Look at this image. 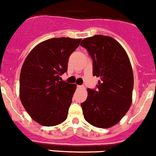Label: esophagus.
Returning <instances> with one entry per match:
<instances>
[{
    "label": "esophagus",
    "instance_id": "1",
    "mask_svg": "<svg viewBox=\"0 0 156 156\" xmlns=\"http://www.w3.org/2000/svg\"><path fill=\"white\" fill-rule=\"evenodd\" d=\"M77 88L78 89H84L83 86H77Z\"/></svg>",
    "mask_w": 156,
    "mask_h": 156
}]
</instances>
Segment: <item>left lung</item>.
Wrapping results in <instances>:
<instances>
[{
    "label": "left lung",
    "instance_id": "8db88e82",
    "mask_svg": "<svg viewBox=\"0 0 156 156\" xmlns=\"http://www.w3.org/2000/svg\"><path fill=\"white\" fill-rule=\"evenodd\" d=\"M80 45L93 59V76L99 77L97 90L87 89L81 103L86 121L97 128H110L126 115L133 101L134 78L131 63L121 44L109 36L85 38Z\"/></svg>",
    "mask_w": 156,
    "mask_h": 156
}]
</instances>
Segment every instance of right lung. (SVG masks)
Masks as SVG:
<instances>
[{
	"label": "right lung",
	"instance_id": "obj_1",
	"mask_svg": "<svg viewBox=\"0 0 156 156\" xmlns=\"http://www.w3.org/2000/svg\"><path fill=\"white\" fill-rule=\"evenodd\" d=\"M81 39L51 38L33 48L20 75V99L27 113L37 123L54 126L67 118L76 85L61 81L68 60Z\"/></svg>",
	"mask_w": 156,
	"mask_h": 156
}]
</instances>
